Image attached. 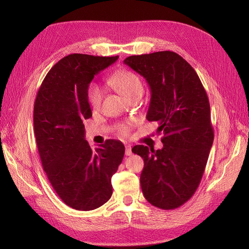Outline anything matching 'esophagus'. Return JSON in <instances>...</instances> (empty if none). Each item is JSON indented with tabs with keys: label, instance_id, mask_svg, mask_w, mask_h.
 I'll return each instance as SVG.
<instances>
[{
	"label": "esophagus",
	"instance_id": "esophagus-1",
	"mask_svg": "<svg viewBox=\"0 0 249 249\" xmlns=\"http://www.w3.org/2000/svg\"><path fill=\"white\" fill-rule=\"evenodd\" d=\"M132 155V147L131 145H125V156Z\"/></svg>",
	"mask_w": 249,
	"mask_h": 249
}]
</instances>
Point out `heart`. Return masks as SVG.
Here are the masks:
<instances>
[{"label": "heart", "mask_w": 249, "mask_h": 249, "mask_svg": "<svg viewBox=\"0 0 249 249\" xmlns=\"http://www.w3.org/2000/svg\"><path fill=\"white\" fill-rule=\"evenodd\" d=\"M108 83L111 86L119 90L126 99H131L133 95L143 92V84L140 78L136 73L130 71H122L114 73L108 79ZM103 99V88L99 84H95V83L90 85L88 89V102L93 110L101 108ZM129 126L123 125L120 127V133L125 135L129 132Z\"/></svg>", "instance_id": "obj_1"}]
</instances>
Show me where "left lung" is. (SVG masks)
I'll use <instances>...</instances> for the list:
<instances>
[{
	"label": "left lung",
	"instance_id": "8db88e82",
	"mask_svg": "<svg viewBox=\"0 0 249 249\" xmlns=\"http://www.w3.org/2000/svg\"><path fill=\"white\" fill-rule=\"evenodd\" d=\"M124 64L148 83L146 118L159 124L163 148L135 145L143 158V195L153 206L172 210L189 200L200 183L214 140L210 103L193 67L170 51L130 56Z\"/></svg>",
	"mask_w": 249,
	"mask_h": 249
}]
</instances>
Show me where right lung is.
Here are the masks:
<instances>
[{
  "mask_svg": "<svg viewBox=\"0 0 249 249\" xmlns=\"http://www.w3.org/2000/svg\"><path fill=\"white\" fill-rule=\"evenodd\" d=\"M118 59L71 54L52 67L34 103V133L42 168L58 196L69 207L91 211L112 195L111 178L124 155L118 140L92 150L83 122L92 116L88 87L96 73Z\"/></svg>",
  "mask_w": 249,
  "mask_h": 249,
  "instance_id": "add662e5",
  "label": "right lung"
}]
</instances>
